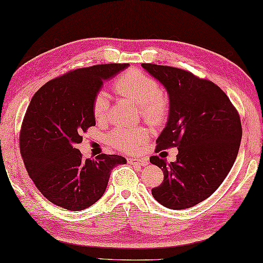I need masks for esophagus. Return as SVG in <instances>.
Wrapping results in <instances>:
<instances>
[{
	"mask_svg": "<svg viewBox=\"0 0 263 263\" xmlns=\"http://www.w3.org/2000/svg\"><path fill=\"white\" fill-rule=\"evenodd\" d=\"M128 163L132 164V165H138V166H145L148 164V158L142 157V158H128Z\"/></svg>",
	"mask_w": 263,
	"mask_h": 263,
	"instance_id": "1",
	"label": "esophagus"
}]
</instances>
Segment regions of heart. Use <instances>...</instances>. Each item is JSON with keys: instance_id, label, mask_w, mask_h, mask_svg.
I'll return each instance as SVG.
<instances>
[{"instance_id": "1", "label": "heart", "mask_w": 263, "mask_h": 263, "mask_svg": "<svg viewBox=\"0 0 263 263\" xmlns=\"http://www.w3.org/2000/svg\"><path fill=\"white\" fill-rule=\"evenodd\" d=\"M116 93L128 98L140 106L141 114L146 121L158 123L165 118L168 111V99L161 91L158 82L145 71L131 68L123 71L112 83ZM109 101L105 92H98L92 100V111L97 121L107 117ZM147 139V131L142 127H117L110 135L111 143L123 152H137L140 143Z\"/></svg>"}]
</instances>
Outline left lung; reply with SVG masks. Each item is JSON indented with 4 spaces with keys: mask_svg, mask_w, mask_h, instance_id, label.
I'll use <instances>...</instances> for the list:
<instances>
[{
    "mask_svg": "<svg viewBox=\"0 0 263 263\" xmlns=\"http://www.w3.org/2000/svg\"><path fill=\"white\" fill-rule=\"evenodd\" d=\"M141 66L170 97L168 121L155 152L178 148L176 162L151 157L164 174L152 194L167 209L192 208L210 197L233 167L241 140L239 114L213 82L171 66Z\"/></svg>",
    "mask_w": 263,
    "mask_h": 263,
    "instance_id": "8db88e82",
    "label": "left lung"
}]
</instances>
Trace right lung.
Returning <instances> with one entry per match:
<instances>
[{
	"label": "right lung",
	"instance_id": "1",
	"mask_svg": "<svg viewBox=\"0 0 263 263\" xmlns=\"http://www.w3.org/2000/svg\"><path fill=\"white\" fill-rule=\"evenodd\" d=\"M128 64H105L70 70L49 81L33 96L19 136L20 154L43 196L68 211H81L101 198L110 171L126 159L101 154L82 157L76 148L96 125L92 100Z\"/></svg>",
	"mask_w": 263,
	"mask_h": 263
}]
</instances>
